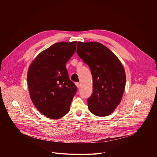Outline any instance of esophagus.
Returning a JSON list of instances; mask_svg holds the SVG:
<instances>
[{"label": "esophagus", "instance_id": "obj_1", "mask_svg": "<svg viewBox=\"0 0 157 157\" xmlns=\"http://www.w3.org/2000/svg\"><path fill=\"white\" fill-rule=\"evenodd\" d=\"M75 84H76V86L78 87V88H79V87H80V84H79V82H76Z\"/></svg>", "mask_w": 157, "mask_h": 157}]
</instances>
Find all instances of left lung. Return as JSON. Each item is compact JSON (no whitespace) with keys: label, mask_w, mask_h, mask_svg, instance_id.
<instances>
[{"label":"left lung","mask_w":157,"mask_h":157,"mask_svg":"<svg viewBox=\"0 0 157 157\" xmlns=\"http://www.w3.org/2000/svg\"><path fill=\"white\" fill-rule=\"evenodd\" d=\"M76 52L89 66L93 76V94L87 99L89 109L97 116L110 114L121 102L125 89L126 77L122 63L98 42L79 41Z\"/></svg>","instance_id":"left-lung-1"}]
</instances>
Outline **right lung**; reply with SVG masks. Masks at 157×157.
I'll return each mask as SVG.
<instances>
[{
    "label": "right lung",
    "instance_id": "right-lung-1",
    "mask_svg": "<svg viewBox=\"0 0 157 157\" xmlns=\"http://www.w3.org/2000/svg\"><path fill=\"white\" fill-rule=\"evenodd\" d=\"M77 41L59 42L41 52L30 64L27 82L31 99L40 113L59 119L69 112L77 87L66 63L75 53Z\"/></svg>",
    "mask_w": 157,
    "mask_h": 157
}]
</instances>
